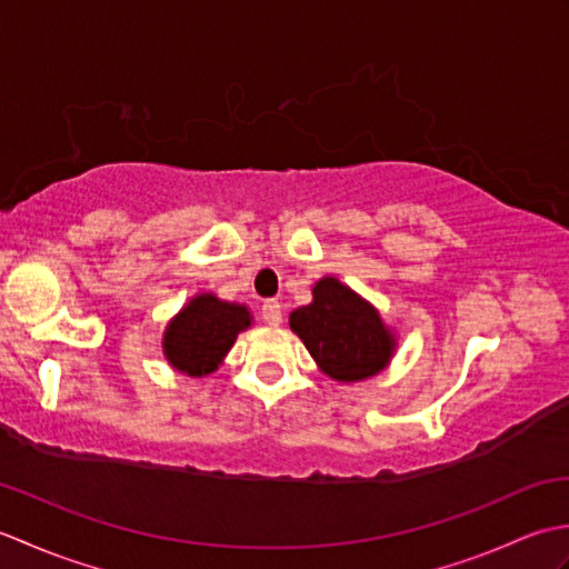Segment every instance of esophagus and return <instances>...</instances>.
Listing matches in <instances>:
<instances>
[{
    "mask_svg": "<svg viewBox=\"0 0 569 569\" xmlns=\"http://www.w3.org/2000/svg\"><path fill=\"white\" fill-rule=\"evenodd\" d=\"M261 318L266 325H271V328L281 325V320H283L281 303H278V300H266V303L261 306Z\"/></svg>",
    "mask_w": 569,
    "mask_h": 569,
    "instance_id": "obj_1",
    "label": "esophagus"
}]
</instances>
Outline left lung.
Wrapping results in <instances>:
<instances>
[{
  "label": "left lung",
  "mask_w": 569,
  "mask_h": 569,
  "mask_svg": "<svg viewBox=\"0 0 569 569\" xmlns=\"http://www.w3.org/2000/svg\"><path fill=\"white\" fill-rule=\"evenodd\" d=\"M291 330L303 340L318 369L337 383L377 377L396 355V332L369 303L335 276L312 286V300L288 316Z\"/></svg>",
  "instance_id": "obj_1"
}]
</instances>
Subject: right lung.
Wrapping results in <instances>:
<instances>
[{
    "label": "right lung",
    "instance_id": "right-lung-1",
    "mask_svg": "<svg viewBox=\"0 0 569 569\" xmlns=\"http://www.w3.org/2000/svg\"><path fill=\"white\" fill-rule=\"evenodd\" d=\"M244 303H229L214 293H198L168 320L163 330V357L176 371L200 379L220 369L237 335L251 328Z\"/></svg>",
    "mask_w": 569,
    "mask_h": 569
}]
</instances>
